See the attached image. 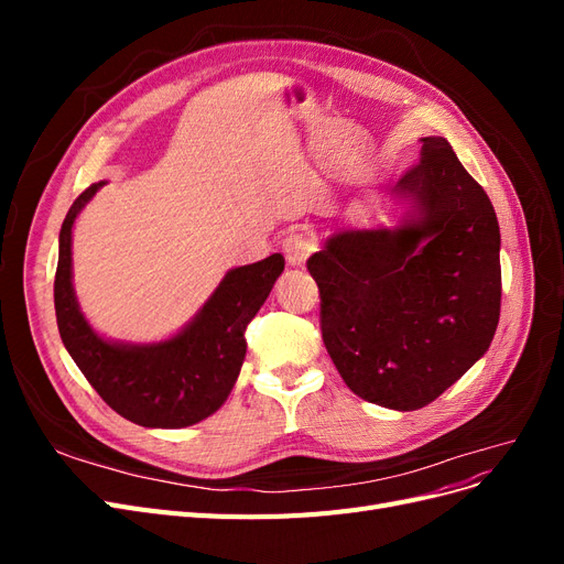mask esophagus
I'll use <instances>...</instances> for the list:
<instances>
[{"instance_id":"34e87169","label":"esophagus","mask_w":564,"mask_h":564,"mask_svg":"<svg viewBox=\"0 0 564 564\" xmlns=\"http://www.w3.org/2000/svg\"><path fill=\"white\" fill-rule=\"evenodd\" d=\"M313 249H315L313 242L303 232L286 235L284 242H282V251L286 256L289 265H303L305 259H308V256L313 253Z\"/></svg>"}]
</instances>
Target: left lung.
Returning <instances> with one entry per match:
<instances>
[{"label": "left lung", "instance_id": "8db88e82", "mask_svg": "<svg viewBox=\"0 0 564 564\" xmlns=\"http://www.w3.org/2000/svg\"><path fill=\"white\" fill-rule=\"evenodd\" d=\"M390 187L400 226L346 228L308 259L332 362L357 398L414 412L487 352L501 313V232L442 135Z\"/></svg>", "mask_w": 564, "mask_h": 564}]
</instances>
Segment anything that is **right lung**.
I'll list each match as a JSON object with an SVG mask.
<instances>
[{
  "label": "right lung",
  "instance_id": "obj_1",
  "mask_svg": "<svg viewBox=\"0 0 564 564\" xmlns=\"http://www.w3.org/2000/svg\"><path fill=\"white\" fill-rule=\"evenodd\" d=\"M106 183H94L67 212L58 237L54 282L63 346L100 398L143 429H185L220 409L240 377L247 324L282 275V253L226 272L216 292L185 327L158 344H122L94 332L73 286V228Z\"/></svg>",
  "mask_w": 564,
  "mask_h": 564
}]
</instances>
